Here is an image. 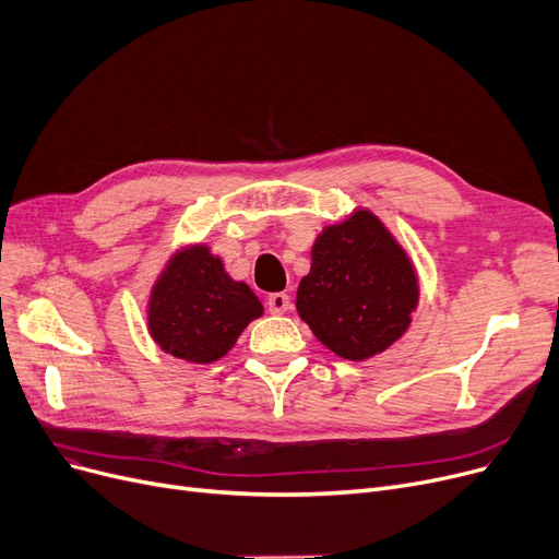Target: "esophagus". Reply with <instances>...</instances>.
<instances>
[{
  "instance_id": "34e87169",
  "label": "esophagus",
  "mask_w": 559,
  "mask_h": 559,
  "mask_svg": "<svg viewBox=\"0 0 559 559\" xmlns=\"http://www.w3.org/2000/svg\"><path fill=\"white\" fill-rule=\"evenodd\" d=\"M265 305H269L271 313L280 316V313H286L290 309V298L286 294H271L269 302H265Z\"/></svg>"
}]
</instances>
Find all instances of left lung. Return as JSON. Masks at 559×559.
Instances as JSON below:
<instances>
[{"mask_svg":"<svg viewBox=\"0 0 559 559\" xmlns=\"http://www.w3.org/2000/svg\"><path fill=\"white\" fill-rule=\"evenodd\" d=\"M418 300L407 250L373 211L357 206L316 236L296 309L328 350L366 361L405 336Z\"/></svg>","mask_w":559,"mask_h":559,"instance_id":"8db88e82","label":"left lung"}]
</instances>
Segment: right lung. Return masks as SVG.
Instances as JSON below:
<instances>
[{"mask_svg":"<svg viewBox=\"0 0 559 559\" xmlns=\"http://www.w3.org/2000/svg\"><path fill=\"white\" fill-rule=\"evenodd\" d=\"M263 313L246 282H236L204 241L177 248L147 298V332L166 355L189 364L225 357Z\"/></svg>","mask_w":559,"mask_h":559,"instance_id":"obj_1","label":"right lung"}]
</instances>
